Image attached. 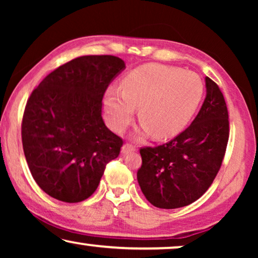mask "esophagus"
<instances>
[{"label":"esophagus","mask_w":258,"mask_h":258,"mask_svg":"<svg viewBox=\"0 0 258 258\" xmlns=\"http://www.w3.org/2000/svg\"><path fill=\"white\" fill-rule=\"evenodd\" d=\"M133 151H135V147H133L132 144H124V146L121 148L122 155H126L129 153H133Z\"/></svg>","instance_id":"34e87169"}]
</instances>
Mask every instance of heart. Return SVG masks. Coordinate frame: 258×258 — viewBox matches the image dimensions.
Listing matches in <instances>:
<instances>
[{
    "mask_svg": "<svg viewBox=\"0 0 258 258\" xmlns=\"http://www.w3.org/2000/svg\"><path fill=\"white\" fill-rule=\"evenodd\" d=\"M122 89L109 87L104 108L109 124L121 133L135 116L142 124L134 136L144 140L174 137L185 128L202 101L204 84L194 72L149 63L134 69L122 80Z\"/></svg>",
    "mask_w": 258,
    "mask_h": 258,
    "instance_id": "b5f03b06",
    "label": "heart"
}]
</instances>
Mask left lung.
<instances>
[{
	"mask_svg": "<svg viewBox=\"0 0 258 258\" xmlns=\"http://www.w3.org/2000/svg\"><path fill=\"white\" fill-rule=\"evenodd\" d=\"M207 95L199 114L170 142L140 150L137 181L146 199L161 209H176L199 200L216 177L229 139L223 94L206 77Z\"/></svg>",
	"mask_w": 258,
	"mask_h": 258,
	"instance_id": "8db88e82",
	"label": "left lung"
}]
</instances>
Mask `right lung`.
<instances>
[{"label":"right lung","mask_w":258,"mask_h":258,"mask_svg":"<svg viewBox=\"0 0 258 258\" xmlns=\"http://www.w3.org/2000/svg\"><path fill=\"white\" fill-rule=\"evenodd\" d=\"M125 69L111 55L81 56L49 74L24 109L22 143L38 186L67 203L87 200L123 141L102 118V98Z\"/></svg>","instance_id":"obj_1"}]
</instances>
